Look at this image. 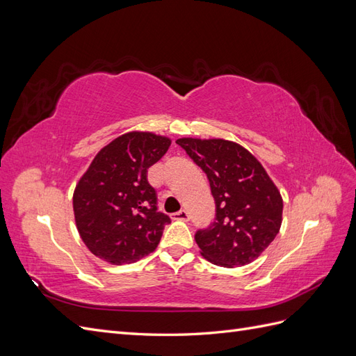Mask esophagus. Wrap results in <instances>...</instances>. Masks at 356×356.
<instances>
[{
  "label": "esophagus",
  "mask_w": 356,
  "mask_h": 356,
  "mask_svg": "<svg viewBox=\"0 0 356 356\" xmlns=\"http://www.w3.org/2000/svg\"><path fill=\"white\" fill-rule=\"evenodd\" d=\"M172 218H174V220H179V221H188V220H190V215H188L187 211L181 209V211L175 212V213H172Z\"/></svg>",
  "instance_id": "esophagus-1"
}]
</instances>
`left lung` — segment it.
I'll use <instances>...</instances> for the list:
<instances>
[{"label":"left lung","instance_id":"1","mask_svg":"<svg viewBox=\"0 0 356 356\" xmlns=\"http://www.w3.org/2000/svg\"><path fill=\"white\" fill-rule=\"evenodd\" d=\"M177 144L207 174L215 218L195 234L202 255L221 267L245 266L273 242L282 224L281 193L248 149L225 139L181 138Z\"/></svg>","mask_w":356,"mask_h":356}]
</instances>
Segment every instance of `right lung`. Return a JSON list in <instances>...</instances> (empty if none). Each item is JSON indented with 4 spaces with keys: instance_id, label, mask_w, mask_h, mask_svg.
<instances>
[{
    "instance_id": "right-lung-1",
    "label": "right lung",
    "mask_w": 356,
    "mask_h": 356,
    "mask_svg": "<svg viewBox=\"0 0 356 356\" xmlns=\"http://www.w3.org/2000/svg\"><path fill=\"white\" fill-rule=\"evenodd\" d=\"M170 139L148 132L115 138L96 154L74 191V215L83 242L101 260L131 264L153 252L166 213L157 211L147 169L165 156Z\"/></svg>"
}]
</instances>
